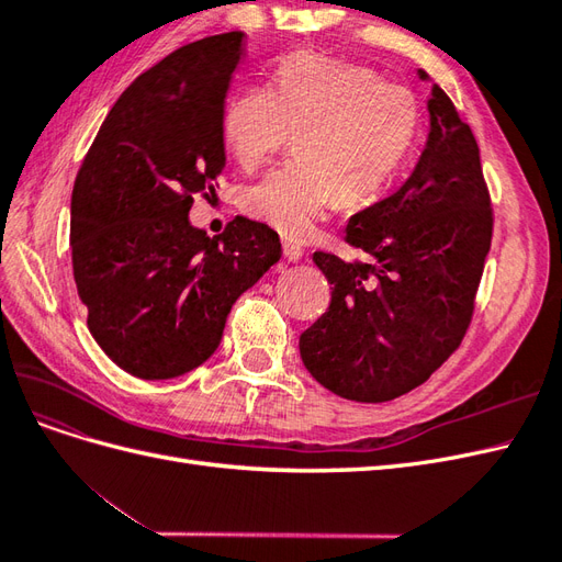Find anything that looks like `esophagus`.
Segmentation results:
<instances>
[{"label":"esophagus","mask_w":562,"mask_h":562,"mask_svg":"<svg viewBox=\"0 0 562 562\" xmlns=\"http://www.w3.org/2000/svg\"><path fill=\"white\" fill-rule=\"evenodd\" d=\"M302 255H304V250H302L300 244H295V241H283V258H285L288 262L302 260Z\"/></svg>","instance_id":"1"}]
</instances>
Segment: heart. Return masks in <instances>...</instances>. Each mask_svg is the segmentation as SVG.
I'll return each mask as SVG.
<instances>
[{"mask_svg":"<svg viewBox=\"0 0 562 562\" xmlns=\"http://www.w3.org/2000/svg\"><path fill=\"white\" fill-rule=\"evenodd\" d=\"M419 131L415 95L363 65L300 54L269 89L234 95L223 140L244 168L258 166L295 133L297 159L241 192L248 217L285 239H310L337 201H375L411 155Z\"/></svg>","mask_w":562,"mask_h":562,"instance_id":"1","label":"heart"}]
</instances>
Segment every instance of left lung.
I'll return each mask as SVG.
<instances>
[{"instance_id":"left-lung-1","label":"left lung","mask_w":562,"mask_h":562,"mask_svg":"<svg viewBox=\"0 0 562 562\" xmlns=\"http://www.w3.org/2000/svg\"><path fill=\"white\" fill-rule=\"evenodd\" d=\"M427 110L411 178L349 217L347 241L375 265L314 252L333 300L300 335V356L318 384L349 401L382 403L427 382L473 314L492 239L481 149L438 83Z\"/></svg>"}]
</instances>
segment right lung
<instances>
[{
  "mask_svg": "<svg viewBox=\"0 0 562 562\" xmlns=\"http://www.w3.org/2000/svg\"><path fill=\"white\" fill-rule=\"evenodd\" d=\"M241 40L206 37L143 72L75 180L77 293L93 339L133 378L171 380L209 361L232 304L281 260L279 234L262 223L236 215L211 239L187 217L225 168L223 114Z\"/></svg>",
  "mask_w": 562,
  "mask_h": 562,
  "instance_id": "obj_1",
  "label": "right lung"
}]
</instances>
